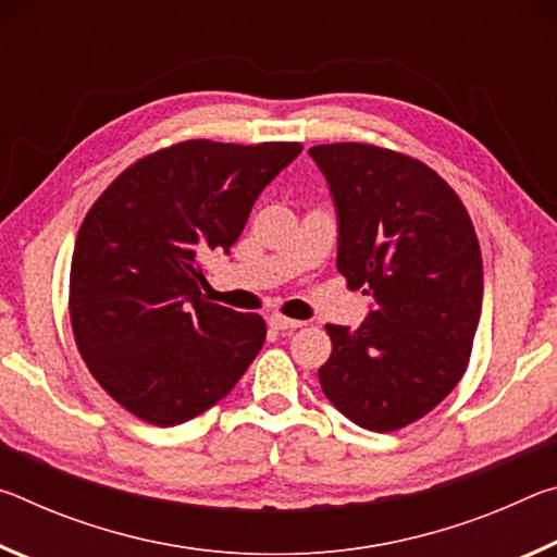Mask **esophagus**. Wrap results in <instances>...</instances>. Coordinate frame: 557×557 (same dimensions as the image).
<instances>
[{"label":"esophagus","instance_id":"obj_1","mask_svg":"<svg viewBox=\"0 0 557 557\" xmlns=\"http://www.w3.org/2000/svg\"><path fill=\"white\" fill-rule=\"evenodd\" d=\"M270 326L272 329H280V332H292V329H299L305 326V322H299V319H289V317H282V314H272L270 317Z\"/></svg>","mask_w":557,"mask_h":557}]
</instances>
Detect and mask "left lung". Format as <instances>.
<instances>
[{
	"label": "left lung",
	"mask_w": 557,
	"mask_h": 557,
	"mask_svg": "<svg viewBox=\"0 0 557 557\" xmlns=\"http://www.w3.org/2000/svg\"><path fill=\"white\" fill-rule=\"evenodd\" d=\"M338 219L336 270L366 287L358 329L326 324L319 383L358 428L393 432L425 418L467 371L482 314V250L445 178L375 145H317Z\"/></svg>",
	"instance_id": "1"
}]
</instances>
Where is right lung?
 <instances>
[{
	"instance_id": "right-lung-1",
	"label": "right lung",
	"mask_w": 557,
	"mask_h": 557,
	"mask_svg": "<svg viewBox=\"0 0 557 557\" xmlns=\"http://www.w3.org/2000/svg\"><path fill=\"white\" fill-rule=\"evenodd\" d=\"M299 152L188 139L127 166L92 203L71 260V326L92 379L135 418H196L265 344L260 314L201 295V258L231 252L262 188Z\"/></svg>"
}]
</instances>
